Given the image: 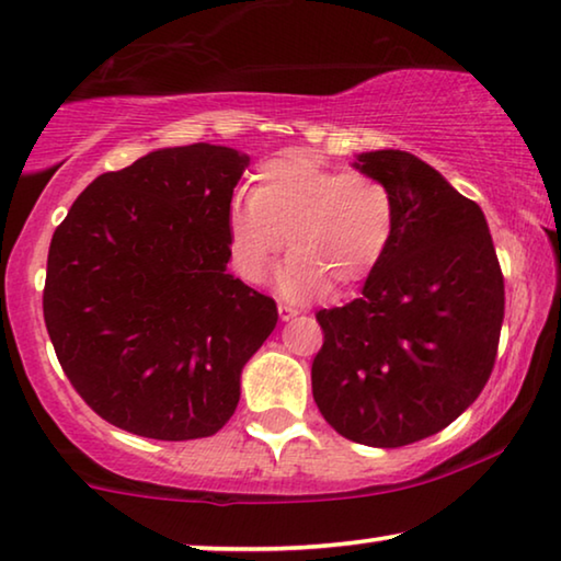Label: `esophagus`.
Segmentation results:
<instances>
[{
  "label": "esophagus",
  "instance_id": "1",
  "mask_svg": "<svg viewBox=\"0 0 561 561\" xmlns=\"http://www.w3.org/2000/svg\"><path fill=\"white\" fill-rule=\"evenodd\" d=\"M299 309L291 307V305H279V317L282 320H291V317H297Z\"/></svg>",
  "mask_w": 561,
  "mask_h": 561
}]
</instances>
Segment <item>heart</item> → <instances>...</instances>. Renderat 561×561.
Segmentation results:
<instances>
[{
  "label": "heart",
  "mask_w": 561,
  "mask_h": 561,
  "mask_svg": "<svg viewBox=\"0 0 561 561\" xmlns=\"http://www.w3.org/2000/svg\"><path fill=\"white\" fill-rule=\"evenodd\" d=\"M396 229L398 201L386 181L328 169L295 150L266 161L252 198L231 206L227 241L239 277L259 282L287 237L291 256L279 287L289 297H307L365 282L386 259Z\"/></svg>",
  "instance_id": "b5f03b06"
}]
</instances>
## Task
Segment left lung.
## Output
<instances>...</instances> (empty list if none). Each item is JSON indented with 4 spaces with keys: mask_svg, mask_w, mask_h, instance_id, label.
<instances>
[{
    "mask_svg": "<svg viewBox=\"0 0 561 561\" xmlns=\"http://www.w3.org/2000/svg\"><path fill=\"white\" fill-rule=\"evenodd\" d=\"M355 169L392 188L398 229L363 295L317 312L312 396L340 436L400 448L454 423L489 382L504 274L479 204L421 158L373 150Z\"/></svg>",
    "mask_w": 561,
    "mask_h": 561,
    "instance_id": "left-lung-1",
    "label": "left lung"
}]
</instances>
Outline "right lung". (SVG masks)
Listing matches in <instances>:
<instances>
[{
    "instance_id": "obj_1",
    "label": "right lung",
    "mask_w": 561,
    "mask_h": 561,
    "mask_svg": "<svg viewBox=\"0 0 561 561\" xmlns=\"http://www.w3.org/2000/svg\"><path fill=\"white\" fill-rule=\"evenodd\" d=\"M249 156L194 144L98 175L53 233L42 312L67 380L118 428L214 436L277 305L227 272Z\"/></svg>"
}]
</instances>
